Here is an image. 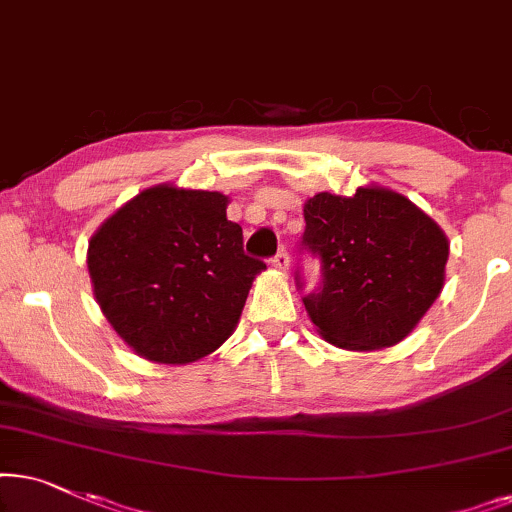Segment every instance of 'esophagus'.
Segmentation results:
<instances>
[{
    "mask_svg": "<svg viewBox=\"0 0 512 512\" xmlns=\"http://www.w3.org/2000/svg\"><path fill=\"white\" fill-rule=\"evenodd\" d=\"M271 264H274L276 269H281V271H285L288 269V264H290V257H288V252L285 250H278L274 257H271Z\"/></svg>",
    "mask_w": 512,
    "mask_h": 512,
    "instance_id": "34e87169",
    "label": "esophagus"
}]
</instances>
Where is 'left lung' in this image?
<instances>
[{
  "instance_id": "left-lung-1",
  "label": "left lung",
  "mask_w": 512,
  "mask_h": 512,
  "mask_svg": "<svg viewBox=\"0 0 512 512\" xmlns=\"http://www.w3.org/2000/svg\"><path fill=\"white\" fill-rule=\"evenodd\" d=\"M302 250L320 260V285L304 295L311 323L330 344L374 351L410 335L445 285L449 243L403 194L358 187L304 203ZM302 288V274L295 276Z\"/></svg>"
}]
</instances>
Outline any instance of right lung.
Returning a JSON list of instances; mask_svg holds the SVG:
<instances>
[{"label": "right lung", "mask_w": 512, "mask_h": 512, "mask_svg": "<svg viewBox=\"0 0 512 512\" xmlns=\"http://www.w3.org/2000/svg\"><path fill=\"white\" fill-rule=\"evenodd\" d=\"M220 192L156 185L100 224L88 243L93 295L138 356L194 363L236 330L267 264L243 252Z\"/></svg>", "instance_id": "obj_1"}]
</instances>
